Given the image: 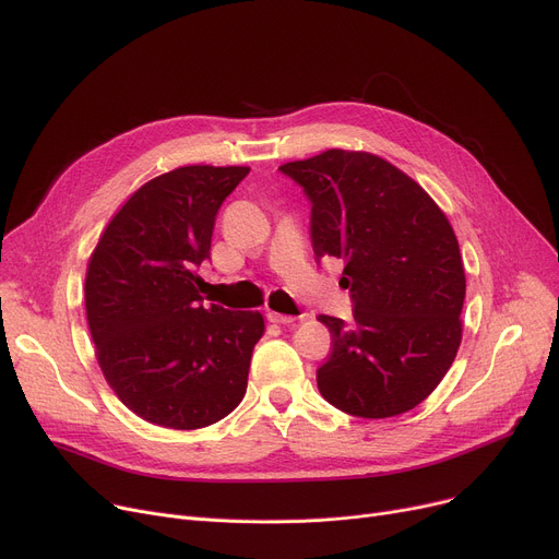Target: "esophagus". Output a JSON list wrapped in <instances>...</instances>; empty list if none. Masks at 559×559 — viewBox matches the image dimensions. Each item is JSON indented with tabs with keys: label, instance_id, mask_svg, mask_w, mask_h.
<instances>
[{
	"label": "esophagus",
	"instance_id": "34e87169",
	"mask_svg": "<svg viewBox=\"0 0 559 559\" xmlns=\"http://www.w3.org/2000/svg\"><path fill=\"white\" fill-rule=\"evenodd\" d=\"M267 319L272 321V324H283V326H292V324H297V317H292V314H281V312H267Z\"/></svg>",
	"mask_w": 559,
	"mask_h": 559
}]
</instances>
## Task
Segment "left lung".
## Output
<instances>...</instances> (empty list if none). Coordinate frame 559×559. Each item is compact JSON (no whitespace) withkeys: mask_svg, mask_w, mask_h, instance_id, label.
Wrapping results in <instances>:
<instances>
[{"mask_svg":"<svg viewBox=\"0 0 559 559\" xmlns=\"http://www.w3.org/2000/svg\"><path fill=\"white\" fill-rule=\"evenodd\" d=\"M312 205L317 260L344 262L354 319L319 314L333 335L317 388L362 419L419 405L455 360L464 267L455 233L426 190L367 152L329 150L278 167Z\"/></svg>","mask_w":559,"mask_h":559,"instance_id":"8db88e82","label":"left lung"}]
</instances>
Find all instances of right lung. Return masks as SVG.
<instances>
[{"instance_id":"obj_1","label":"right lung","mask_w":559,"mask_h":559,"mask_svg":"<svg viewBox=\"0 0 559 559\" xmlns=\"http://www.w3.org/2000/svg\"><path fill=\"white\" fill-rule=\"evenodd\" d=\"M249 167L190 165L144 183L85 274L87 326L112 392L144 421L194 430L233 413L264 319L203 297L215 217Z\"/></svg>"}]
</instances>
